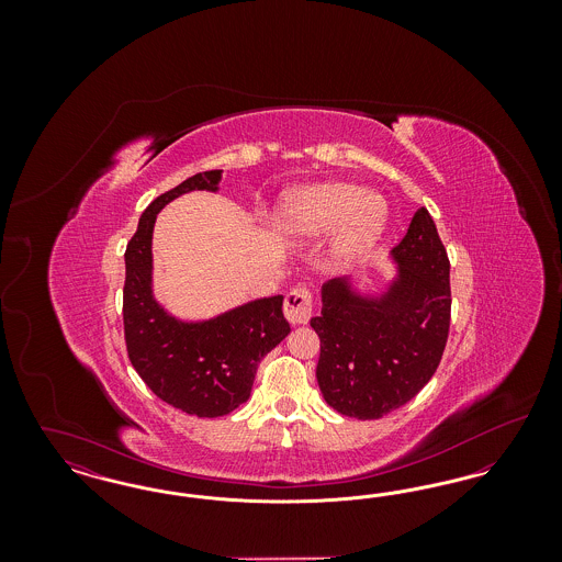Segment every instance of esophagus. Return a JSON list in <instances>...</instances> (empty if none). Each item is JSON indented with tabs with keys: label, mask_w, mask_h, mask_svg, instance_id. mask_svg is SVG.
Here are the masks:
<instances>
[{
	"label": "esophagus",
	"mask_w": 562,
	"mask_h": 562,
	"mask_svg": "<svg viewBox=\"0 0 562 562\" xmlns=\"http://www.w3.org/2000/svg\"><path fill=\"white\" fill-rule=\"evenodd\" d=\"M284 316L291 324H305L312 318V293L307 289H293L284 299Z\"/></svg>",
	"instance_id": "1"
}]
</instances>
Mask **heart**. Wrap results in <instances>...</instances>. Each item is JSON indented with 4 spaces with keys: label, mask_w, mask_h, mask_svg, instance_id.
Masks as SVG:
<instances>
[{
    "label": "heart",
    "mask_w": 562,
    "mask_h": 562,
    "mask_svg": "<svg viewBox=\"0 0 562 562\" xmlns=\"http://www.w3.org/2000/svg\"><path fill=\"white\" fill-rule=\"evenodd\" d=\"M337 225L333 255L339 263H356L383 236L387 204L353 183H318L286 191L273 214L278 236L289 241L316 240Z\"/></svg>",
    "instance_id": "heart-1"
}]
</instances>
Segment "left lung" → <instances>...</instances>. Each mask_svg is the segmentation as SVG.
<instances>
[{"mask_svg":"<svg viewBox=\"0 0 562 562\" xmlns=\"http://www.w3.org/2000/svg\"><path fill=\"white\" fill-rule=\"evenodd\" d=\"M396 276L385 291L362 293L353 278L322 284L318 385L328 406L379 419L413 401L436 373L449 337V257L426 209L392 250Z\"/></svg>","mask_w":562,"mask_h":562,"instance_id":"left-lung-1","label":"left lung"}]
</instances>
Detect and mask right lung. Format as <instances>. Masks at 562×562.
Masks as SVG:
<instances>
[{
  "label": "right lung",
  "mask_w": 562,
  "mask_h": 562,
  "mask_svg": "<svg viewBox=\"0 0 562 562\" xmlns=\"http://www.w3.org/2000/svg\"><path fill=\"white\" fill-rule=\"evenodd\" d=\"M223 170L189 177L140 214L126 246L124 337L134 371L175 408L221 417L248 401L263 356L289 333L282 294L255 299L209 321H181L154 296V225L166 204L189 191H216Z\"/></svg>",
  "instance_id": "right-lung-1"
}]
</instances>
